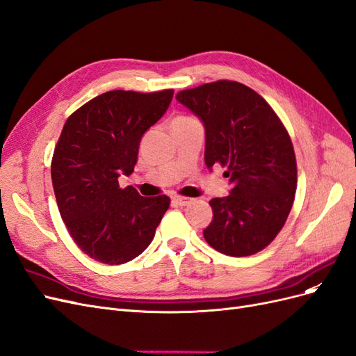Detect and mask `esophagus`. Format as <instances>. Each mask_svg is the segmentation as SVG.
Returning a JSON list of instances; mask_svg holds the SVG:
<instances>
[{
    "label": "esophagus",
    "instance_id": "esophagus-1",
    "mask_svg": "<svg viewBox=\"0 0 356 356\" xmlns=\"http://www.w3.org/2000/svg\"><path fill=\"white\" fill-rule=\"evenodd\" d=\"M173 201H175L176 204H179V205H188V204H191L193 200L189 198V197H180V195H177V197H173Z\"/></svg>",
    "mask_w": 356,
    "mask_h": 356
}]
</instances>
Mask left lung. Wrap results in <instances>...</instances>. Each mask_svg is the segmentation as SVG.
<instances>
[{"label":"left lung","mask_w":356,"mask_h":356,"mask_svg":"<svg viewBox=\"0 0 356 356\" xmlns=\"http://www.w3.org/2000/svg\"><path fill=\"white\" fill-rule=\"evenodd\" d=\"M176 99L205 129V165L226 167L231 193L213 198L204 238L232 257L259 253L293 207L297 165L293 143L269 103L250 87L220 81L179 91Z\"/></svg>","instance_id":"8db88e82"}]
</instances>
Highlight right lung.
<instances>
[{"instance_id":"right-lung-1","label":"right lung","mask_w":356,"mask_h":356,"mask_svg":"<svg viewBox=\"0 0 356 356\" xmlns=\"http://www.w3.org/2000/svg\"><path fill=\"white\" fill-rule=\"evenodd\" d=\"M175 90H112L66 120L51 159L57 207L75 244L105 265H122L152 243L170 207L167 195L142 197L130 176L145 131L161 118Z\"/></svg>"}]
</instances>
